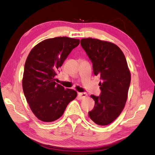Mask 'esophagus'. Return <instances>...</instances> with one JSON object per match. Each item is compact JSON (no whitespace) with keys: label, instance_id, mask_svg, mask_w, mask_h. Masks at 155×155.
I'll use <instances>...</instances> for the list:
<instances>
[{"label":"esophagus","instance_id":"34e87169","mask_svg":"<svg viewBox=\"0 0 155 155\" xmlns=\"http://www.w3.org/2000/svg\"><path fill=\"white\" fill-rule=\"evenodd\" d=\"M78 96L79 99L82 100V99H84V98H85V97H87V94L86 92H78Z\"/></svg>","mask_w":155,"mask_h":155}]
</instances>
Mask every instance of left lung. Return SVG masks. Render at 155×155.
I'll return each mask as SVG.
<instances>
[{
	"mask_svg": "<svg viewBox=\"0 0 155 155\" xmlns=\"http://www.w3.org/2000/svg\"><path fill=\"white\" fill-rule=\"evenodd\" d=\"M81 45L92 63L95 76H100L99 96L91 95L95 101L88 112L96 124L105 126L118 118L127 100L130 72L123 51L116 45L97 39L84 38Z\"/></svg>",
	"mask_w": 155,
	"mask_h": 155,
	"instance_id": "obj_1",
	"label": "left lung"
}]
</instances>
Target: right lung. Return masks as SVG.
<instances>
[{
	"instance_id": "obj_1",
	"label": "right lung",
	"mask_w": 155,
	"mask_h": 155,
	"mask_svg": "<svg viewBox=\"0 0 155 155\" xmlns=\"http://www.w3.org/2000/svg\"><path fill=\"white\" fill-rule=\"evenodd\" d=\"M79 39L58 37L40 42L26 59L22 78V89L34 115L44 122H51L61 116L77 92L57 83L56 72Z\"/></svg>"
}]
</instances>
